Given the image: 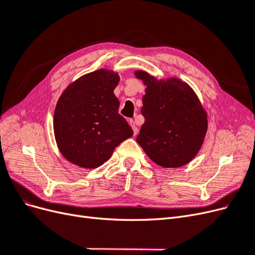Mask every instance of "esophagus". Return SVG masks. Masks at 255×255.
<instances>
[{"label":"esophagus","mask_w":255,"mask_h":255,"mask_svg":"<svg viewBox=\"0 0 255 255\" xmlns=\"http://www.w3.org/2000/svg\"><path fill=\"white\" fill-rule=\"evenodd\" d=\"M128 122H129V125H130V127H132L133 130H134V134L136 135V134L138 133V128H137L136 125H135V122H134V120H133V119H129V120H128Z\"/></svg>","instance_id":"obj_1"}]
</instances>
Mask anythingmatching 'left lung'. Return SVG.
<instances>
[{"mask_svg": "<svg viewBox=\"0 0 255 255\" xmlns=\"http://www.w3.org/2000/svg\"><path fill=\"white\" fill-rule=\"evenodd\" d=\"M135 75L146 86L141 107L144 123L137 142L161 167L186 165L201 148L207 129L206 113L198 97L179 79L157 81L144 71Z\"/></svg>", "mask_w": 255, "mask_h": 255, "instance_id": "1", "label": "left lung"}]
</instances>
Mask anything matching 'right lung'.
Here are the masks:
<instances>
[{"mask_svg": "<svg viewBox=\"0 0 255 255\" xmlns=\"http://www.w3.org/2000/svg\"><path fill=\"white\" fill-rule=\"evenodd\" d=\"M119 75L111 70L85 74L61 94L54 113V134L61 154L70 163L94 169L109 159L116 146L133 136L118 113L114 89Z\"/></svg>", "mask_w": 255, "mask_h": 255, "instance_id": "obj_1", "label": "right lung"}]
</instances>
